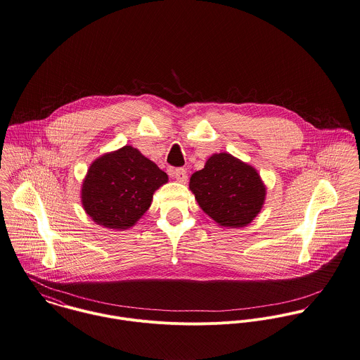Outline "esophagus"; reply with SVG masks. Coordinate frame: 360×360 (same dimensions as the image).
I'll use <instances>...</instances> for the list:
<instances>
[{
    "instance_id": "1",
    "label": "esophagus",
    "mask_w": 360,
    "mask_h": 360,
    "mask_svg": "<svg viewBox=\"0 0 360 360\" xmlns=\"http://www.w3.org/2000/svg\"><path fill=\"white\" fill-rule=\"evenodd\" d=\"M169 175L174 176L178 182H186L188 181V172L185 168H171Z\"/></svg>"
}]
</instances>
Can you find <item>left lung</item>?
<instances>
[{"instance_id":"8db88e82","label":"left lung","mask_w":360,"mask_h":360,"mask_svg":"<svg viewBox=\"0 0 360 360\" xmlns=\"http://www.w3.org/2000/svg\"><path fill=\"white\" fill-rule=\"evenodd\" d=\"M189 188L206 214L231 228L248 225L266 196L257 171L228 153L212 155L205 168L191 176Z\"/></svg>"}]
</instances>
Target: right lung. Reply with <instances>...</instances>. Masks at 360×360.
<instances>
[{"instance_id": "obj_1", "label": "right lung", "mask_w": 360, "mask_h": 360, "mask_svg": "<svg viewBox=\"0 0 360 360\" xmlns=\"http://www.w3.org/2000/svg\"><path fill=\"white\" fill-rule=\"evenodd\" d=\"M167 181V174L153 161L125 146L90 165L82 186V203L97 224L127 229L143 216L154 191Z\"/></svg>"}]
</instances>
